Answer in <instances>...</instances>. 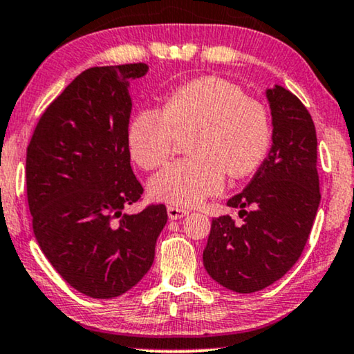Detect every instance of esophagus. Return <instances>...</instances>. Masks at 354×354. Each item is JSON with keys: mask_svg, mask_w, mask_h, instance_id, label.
<instances>
[{"mask_svg": "<svg viewBox=\"0 0 354 354\" xmlns=\"http://www.w3.org/2000/svg\"><path fill=\"white\" fill-rule=\"evenodd\" d=\"M167 212H168V216L171 220H180V218H183V216H186L187 214H189V212L181 209V207H174V205H168Z\"/></svg>", "mask_w": 354, "mask_h": 354, "instance_id": "1", "label": "esophagus"}]
</instances>
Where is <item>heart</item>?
<instances>
[{
    "label": "heart",
    "mask_w": 354,
    "mask_h": 354,
    "mask_svg": "<svg viewBox=\"0 0 354 354\" xmlns=\"http://www.w3.org/2000/svg\"><path fill=\"white\" fill-rule=\"evenodd\" d=\"M185 138L191 157L158 171L149 189L153 199L191 207L220 192L225 174L256 171L270 147V115L236 84L207 75L173 91L160 111H138L128 126L131 158L144 169L167 163Z\"/></svg>",
    "instance_id": "heart-1"
}]
</instances>
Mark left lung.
Returning a JSON list of instances; mask_svg holds the SVG:
<instances>
[{
    "label": "left lung",
    "mask_w": 354,
    "mask_h": 354,
    "mask_svg": "<svg viewBox=\"0 0 354 354\" xmlns=\"http://www.w3.org/2000/svg\"><path fill=\"white\" fill-rule=\"evenodd\" d=\"M273 145L246 189L226 205L239 210L212 220L204 267L215 281L236 293H254L280 280L308 243L320 191L315 126L296 95L268 88ZM248 210L246 211L245 209Z\"/></svg>",
    "instance_id": "obj_1"
}]
</instances>
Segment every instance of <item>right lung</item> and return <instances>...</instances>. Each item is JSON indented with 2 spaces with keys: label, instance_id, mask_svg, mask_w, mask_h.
<instances>
[{
  "label": "right lung",
  "instance_id": "right-lung-1",
  "mask_svg": "<svg viewBox=\"0 0 354 354\" xmlns=\"http://www.w3.org/2000/svg\"><path fill=\"white\" fill-rule=\"evenodd\" d=\"M145 63L91 68L46 106L26 158L27 201L37 243L55 270L81 293L116 298L152 267L167 207L140 201L131 168L128 82Z\"/></svg>",
  "mask_w": 354,
  "mask_h": 354
}]
</instances>
